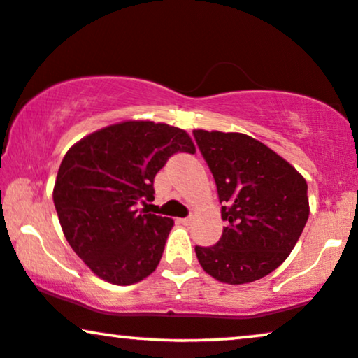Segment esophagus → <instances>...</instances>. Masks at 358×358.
I'll use <instances>...</instances> for the list:
<instances>
[{
  "label": "esophagus",
  "instance_id": "esophagus-1",
  "mask_svg": "<svg viewBox=\"0 0 358 358\" xmlns=\"http://www.w3.org/2000/svg\"><path fill=\"white\" fill-rule=\"evenodd\" d=\"M192 221H193V216H188V217H183V219H180V222L185 224V226H188V224L192 222Z\"/></svg>",
  "mask_w": 358,
  "mask_h": 358
}]
</instances>
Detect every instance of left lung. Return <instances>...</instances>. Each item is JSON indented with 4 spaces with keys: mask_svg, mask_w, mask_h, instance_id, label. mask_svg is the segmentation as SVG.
<instances>
[{
    "mask_svg": "<svg viewBox=\"0 0 358 358\" xmlns=\"http://www.w3.org/2000/svg\"><path fill=\"white\" fill-rule=\"evenodd\" d=\"M216 182L221 239L194 247L203 270L227 285L271 273L296 245L309 216L303 175L254 137L241 132L193 131Z\"/></svg>",
    "mask_w": 358,
    "mask_h": 358,
    "instance_id": "8db88e82",
    "label": "left lung"
}]
</instances>
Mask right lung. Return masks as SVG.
Returning a JSON list of instances; mask_svg holds the SVG:
<instances>
[{"label": "right lung", "instance_id": "add662e5", "mask_svg": "<svg viewBox=\"0 0 358 358\" xmlns=\"http://www.w3.org/2000/svg\"><path fill=\"white\" fill-rule=\"evenodd\" d=\"M194 150L183 129L152 121L113 124L70 147L54 204L65 239L94 275L126 287L157 268L173 219L136 206L154 201V178L171 155Z\"/></svg>", "mask_w": 358, "mask_h": 358}]
</instances>
